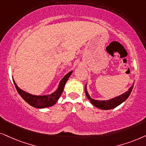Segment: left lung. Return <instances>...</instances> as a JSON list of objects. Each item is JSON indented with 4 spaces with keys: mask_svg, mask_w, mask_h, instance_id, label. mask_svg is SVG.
I'll return each instance as SVG.
<instances>
[{
    "mask_svg": "<svg viewBox=\"0 0 146 146\" xmlns=\"http://www.w3.org/2000/svg\"><path fill=\"white\" fill-rule=\"evenodd\" d=\"M133 87V83L131 87H129L128 91H126L123 94L120 95V96L115 97V98L111 99V100H106V101H101V100H93L90 97L89 95L88 92L87 90V84L85 85V95H86L87 98H88V100L90 101L91 104L93 106H95L97 108L101 109V110H111L119 106L120 104L125 102V101L128 98V97L129 96L130 93H131L132 89Z\"/></svg>",
    "mask_w": 146,
    "mask_h": 146,
    "instance_id": "8db88e82",
    "label": "left lung"
}]
</instances>
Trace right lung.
Here are the masks:
<instances>
[{"instance_id": "1", "label": "right lung", "mask_w": 146, "mask_h": 146, "mask_svg": "<svg viewBox=\"0 0 146 146\" xmlns=\"http://www.w3.org/2000/svg\"><path fill=\"white\" fill-rule=\"evenodd\" d=\"M72 73H73V71H71L69 73H68L67 75H65V77L60 81L58 88L55 92H53L50 95H46V96H35V95L30 94V93L25 92V91L19 88L17 86L16 83H15L14 79H13V83H14L15 86L16 87L17 91H18L19 94L30 106L36 108H45L53 106V105H55L57 103L60 96L62 94V93H63L66 82L67 81L68 79H69V77L71 75Z\"/></svg>"}]
</instances>
